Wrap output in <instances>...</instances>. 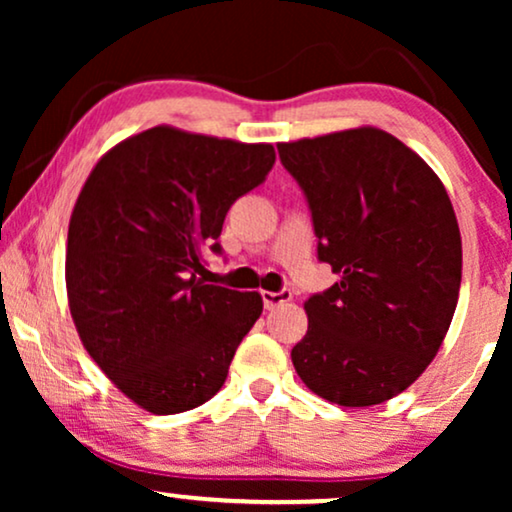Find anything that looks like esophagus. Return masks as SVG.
Segmentation results:
<instances>
[{
  "label": "esophagus",
  "instance_id": "1",
  "mask_svg": "<svg viewBox=\"0 0 512 512\" xmlns=\"http://www.w3.org/2000/svg\"><path fill=\"white\" fill-rule=\"evenodd\" d=\"M261 298H263V305L265 310H272V307L286 303V300L293 298L291 289H282V291H261Z\"/></svg>",
  "mask_w": 512,
  "mask_h": 512
}]
</instances>
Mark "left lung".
I'll return each mask as SVG.
<instances>
[{"instance_id":"left-lung-1","label":"left lung","mask_w":512,"mask_h":512,"mask_svg":"<svg viewBox=\"0 0 512 512\" xmlns=\"http://www.w3.org/2000/svg\"><path fill=\"white\" fill-rule=\"evenodd\" d=\"M277 151L310 207L317 258L340 275L307 298L293 368L345 408L389 401L433 361L457 307L461 235L445 186L377 128Z\"/></svg>"}]
</instances>
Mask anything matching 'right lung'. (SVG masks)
Wrapping results in <instances>:
<instances>
[{"instance_id":"add662e5","label":"right lung","mask_w":512,"mask_h":512,"mask_svg":"<svg viewBox=\"0 0 512 512\" xmlns=\"http://www.w3.org/2000/svg\"><path fill=\"white\" fill-rule=\"evenodd\" d=\"M275 165L270 144L151 128L114 146L83 186L67 235V296L83 347L153 415L223 387L258 293L205 284L207 251L237 198Z\"/></svg>"}]
</instances>
